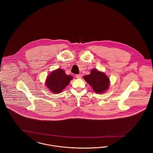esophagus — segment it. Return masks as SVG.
Here are the masks:
<instances>
[{
	"label": "esophagus",
	"instance_id": "1",
	"mask_svg": "<svg viewBox=\"0 0 153 153\" xmlns=\"http://www.w3.org/2000/svg\"><path fill=\"white\" fill-rule=\"evenodd\" d=\"M76 77L77 79H81V74H76Z\"/></svg>",
	"mask_w": 153,
	"mask_h": 153
}]
</instances>
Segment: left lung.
<instances>
[{
    "label": "left lung",
    "instance_id": "obj_1",
    "mask_svg": "<svg viewBox=\"0 0 153 153\" xmlns=\"http://www.w3.org/2000/svg\"><path fill=\"white\" fill-rule=\"evenodd\" d=\"M83 78L96 94H103L109 88V79L108 76L96 69H92L91 73L84 76Z\"/></svg>",
    "mask_w": 153,
    "mask_h": 153
}]
</instances>
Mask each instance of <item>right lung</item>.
I'll list each match as a JSON object with an SVG mask.
<instances>
[{"label":"right lung","mask_w":153,"mask_h":153,"mask_svg":"<svg viewBox=\"0 0 153 153\" xmlns=\"http://www.w3.org/2000/svg\"><path fill=\"white\" fill-rule=\"evenodd\" d=\"M72 79V76L67 75L64 70L59 68L49 74L45 84L51 92L57 94L61 93Z\"/></svg>","instance_id":"add662e5"}]
</instances>
